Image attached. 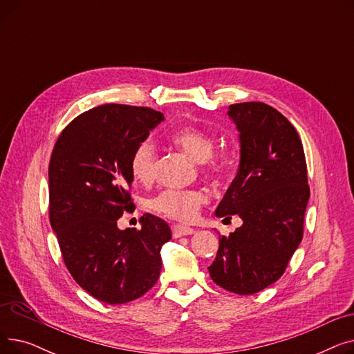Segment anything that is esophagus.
Instances as JSON below:
<instances>
[{
  "label": "esophagus",
  "instance_id": "esophagus-1",
  "mask_svg": "<svg viewBox=\"0 0 354 354\" xmlns=\"http://www.w3.org/2000/svg\"><path fill=\"white\" fill-rule=\"evenodd\" d=\"M194 232H195V230L189 228V227H183V225H174L172 227L174 238H179V236H185V235H192Z\"/></svg>",
  "mask_w": 354,
  "mask_h": 354
}]
</instances>
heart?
I'll return each instance as SVG.
<instances>
[{
    "instance_id": "1",
    "label": "heart",
    "mask_w": 354,
    "mask_h": 354,
    "mask_svg": "<svg viewBox=\"0 0 354 354\" xmlns=\"http://www.w3.org/2000/svg\"><path fill=\"white\" fill-rule=\"evenodd\" d=\"M169 142L198 162L199 172L211 179L222 180L230 172V159L225 155L214 153V138L195 126H183L172 130L167 136ZM130 172L135 180L151 183L158 174V152L155 145L145 139L136 145L130 156ZM208 202L207 192L201 189H165L149 202V207L156 214L182 222L196 218L201 208Z\"/></svg>"
}]
</instances>
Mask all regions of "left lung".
<instances>
[{"mask_svg": "<svg viewBox=\"0 0 354 354\" xmlns=\"http://www.w3.org/2000/svg\"><path fill=\"white\" fill-rule=\"evenodd\" d=\"M228 116L239 130L241 162L215 214L244 224L219 238L208 270L219 287L250 295L275 283L300 245L310 187L301 139L280 111L245 102L231 104Z\"/></svg>", "mask_w": 354, "mask_h": 354, "instance_id": "1", "label": "left lung"}]
</instances>
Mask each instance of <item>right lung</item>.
<instances>
[{"label": "right lung", "mask_w": 354, "mask_h": 354, "mask_svg": "<svg viewBox=\"0 0 354 354\" xmlns=\"http://www.w3.org/2000/svg\"><path fill=\"white\" fill-rule=\"evenodd\" d=\"M162 120L149 107L102 104L73 119L53 147L51 228L71 277L107 304L133 301L155 286L160 248L172 238L169 225L152 214L140 218V230L118 228L123 212L135 211L130 156Z\"/></svg>", "instance_id": "1"}]
</instances>
